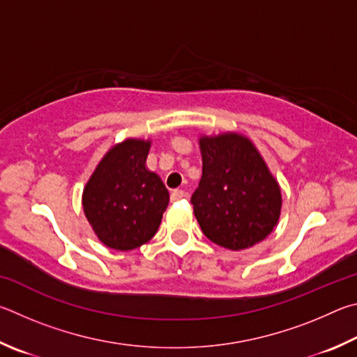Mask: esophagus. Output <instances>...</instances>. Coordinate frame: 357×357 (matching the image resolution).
Wrapping results in <instances>:
<instances>
[{
  "label": "esophagus",
  "mask_w": 357,
  "mask_h": 357,
  "mask_svg": "<svg viewBox=\"0 0 357 357\" xmlns=\"http://www.w3.org/2000/svg\"><path fill=\"white\" fill-rule=\"evenodd\" d=\"M186 196V192L183 190H174L171 192V201L175 202V201H180V199H183Z\"/></svg>",
  "instance_id": "34e87169"
}]
</instances>
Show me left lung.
<instances>
[{
    "instance_id": "obj_1",
    "label": "left lung",
    "mask_w": 357,
    "mask_h": 357,
    "mask_svg": "<svg viewBox=\"0 0 357 357\" xmlns=\"http://www.w3.org/2000/svg\"><path fill=\"white\" fill-rule=\"evenodd\" d=\"M202 178L191 196L204 235L240 251L271 234L280 215V190L245 136L202 137Z\"/></svg>"
}]
</instances>
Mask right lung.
I'll return each mask as SVG.
<instances>
[{"label": "right lung", "mask_w": 357, "mask_h": 357, "mask_svg": "<svg viewBox=\"0 0 357 357\" xmlns=\"http://www.w3.org/2000/svg\"><path fill=\"white\" fill-rule=\"evenodd\" d=\"M150 142L127 139L100 161L83 192V208L105 246L130 251L147 243L160 227L169 192L147 171Z\"/></svg>", "instance_id": "right-lung-1"}]
</instances>
